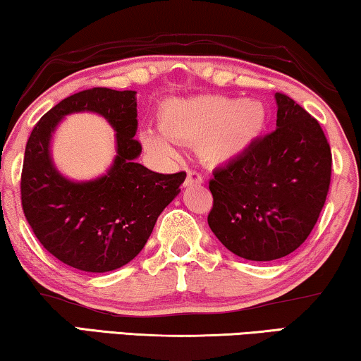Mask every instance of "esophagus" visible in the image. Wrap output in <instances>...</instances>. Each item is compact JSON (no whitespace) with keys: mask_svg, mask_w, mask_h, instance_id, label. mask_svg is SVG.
I'll return each instance as SVG.
<instances>
[{"mask_svg":"<svg viewBox=\"0 0 361 361\" xmlns=\"http://www.w3.org/2000/svg\"><path fill=\"white\" fill-rule=\"evenodd\" d=\"M203 177L200 172H197L195 169H187V179H185V185H197L202 184Z\"/></svg>","mask_w":361,"mask_h":361,"instance_id":"1","label":"esophagus"}]
</instances>
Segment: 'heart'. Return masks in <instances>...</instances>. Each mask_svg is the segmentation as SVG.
<instances>
[{"mask_svg": "<svg viewBox=\"0 0 361 361\" xmlns=\"http://www.w3.org/2000/svg\"><path fill=\"white\" fill-rule=\"evenodd\" d=\"M267 112L257 101L236 97L198 96L172 99L158 112L159 132H145V148L161 158H171L170 143L198 145V153L208 163H224L247 148L262 132Z\"/></svg>", "mask_w": 361, "mask_h": 361, "instance_id": "1", "label": "heart"}]
</instances>
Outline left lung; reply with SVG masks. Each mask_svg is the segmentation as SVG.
Masks as SVG:
<instances>
[{
	"label": "left lung",
	"instance_id": "8db88e82",
	"mask_svg": "<svg viewBox=\"0 0 361 361\" xmlns=\"http://www.w3.org/2000/svg\"><path fill=\"white\" fill-rule=\"evenodd\" d=\"M276 128L213 171L208 226L247 260L281 259L306 241L331 185L332 153L321 125L276 92Z\"/></svg>",
	"mask_w": 361,
	"mask_h": 361
}]
</instances>
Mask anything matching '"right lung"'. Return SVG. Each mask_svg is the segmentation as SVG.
<instances>
[{"label":"right lung","instance_id":"obj_1","mask_svg":"<svg viewBox=\"0 0 361 361\" xmlns=\"http://www.w3.org/2000/svg\"><path fill=\"white\" fill-rule=\"evenodd\" d=\"M135 91L91 87L63 99L42 117L25 145L20 202L35 238L73 269L116 270L137 257L154 223L180 192L185 172L159 174L137 163L142 143ZM90 110L118 132V156L106 176L90 183L65 180L51 164V133L68 113Z\"/></svg>","mask_w":361,"mask_h":361}]
</instances>
